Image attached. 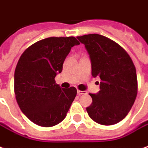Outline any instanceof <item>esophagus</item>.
<instances>
[{
  "instance_id": "1",
  "label": "esophagus",
  "mask_w": 148,
  "mask_h": 148,
  "mask_svg": "<svg viewBox=\"0 0 148 148\" xmlns=\"http://www.w3.org/2000/svg\"><path fill=\"white\" fill-rule=\"evenodd\" d=\"M86 91H81V90H77V95H86Z\"/></svg>"
}]
</instances>
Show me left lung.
Instances as JSON below:
<instances>
[{"label": "left lung", "instance_id": "left-lung-1", "mask_svg": "<svg viewBox=\"0 0 148 148\" xmlns=\"http://www.w3.org/2000/svg\"><path fill=\"white\" fill-rule=\"evenodd\" d=\"M90 55L92 76L99 77L100 90L90 94L86 108L90 117L103 125L120 122L127 116L138 92L135 67L130 55L117 43L99 34L76 36Z\"/></svg>", "mask_w": 148, "mask_h": 148}]
</instances>
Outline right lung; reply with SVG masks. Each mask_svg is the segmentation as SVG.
I'll return each mask as SVG.
<instances>
[{"label":"right lung","instance_id":"add662e5","mask_svg":"<svg viewBox=\"0 0 148 148\" xmlns=\"http://www.w3.org/2000/svg\"><path fill=\"white\" fill-rule=\"evenodd\" d=\"M73 37H49L39 40L21 55L14 72V94L21 111L43 127L58 125L67 116L76 89H63L54 78L74 45Z\"/></svg>","mask_w":148,"mask_h":148}]
</instances>
